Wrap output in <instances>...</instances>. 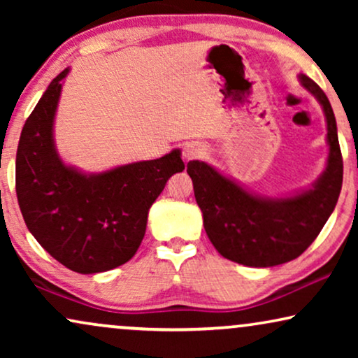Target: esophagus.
<instances>
[{
  "label": "esophagus",
  "mask_w": 358,
  "mask_h": 358,
  "mask_svg": "<svg viewBox=\"0 0 358 358\" xmlns=\"http://www.w3.org/2000/svg\"><path fill=\"white\" fill-rule=\"evenodd\" d=\"M203 155H205V148L200 143H187L182 150V156H184L185 161L197 159Z\"/></svg>",
  "instance_id": "esophagus-1"
}]
</instances>
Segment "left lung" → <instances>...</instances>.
Returning <instances> with one entry per match:
<instances>
[{"mask_svg":"<svg viewBox=\"0 0 358 358\" xmlns=\"http://www.w3.org/2000/svg\"><path fill=\"white\" fill-rule=\"evenodd\" d=\"M298 78L321 104L327 124L326 169L310 187L287 197H264L203 161L187 163L208 239L223 257L243 266L272 267L301 256L339 199L344 164L334 112L315 81L306 75Z\"/></svg>","mask_w":358,"mask_h":358,"instance_id":"left-lung-1","label":"left lung"}]
</instances>
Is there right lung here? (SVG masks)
Returning a JSON list of instances; mask_svg holds the SVG:
<instances>
[{
    "mask_svg": "<svg viewBox=\"0 0 358 358\" xmlns=\"http://www.w3.org/2000/svg\"><path fill=\"white\" fill-rule=\"evenodd\" d=\"M63 70L24 124L16 155V194L29 231L53 259L78 273L130 261L146 231L148 212L171 176L182 173L180 150L163 158L83 173L58 155L53 124Z\"/></svg>",
    "mask_w": 358,
    "mask_h": 358,
    "instance_id": "add662e5",
    "label": "right lung"
}]
</instances>
